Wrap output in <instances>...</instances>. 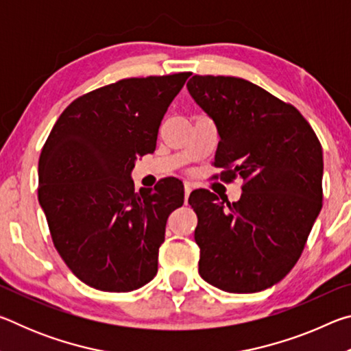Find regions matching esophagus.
Returning <instances> with one entry per match:
<instances>
[{
  "instance_id": "1",
  "label": "esophagus",
  "mask_w": 351,
  "mask_h": 351,
  "mask_svg": "<svg viewBox=\"0 0 351 351\" xmlns=\"http://www.w3.org/2000/svg\"><path fill=\"white\" fill-rule=\"evenodd\" d=\"M192 189H193L192 184H190V182H184V195H186V203H187V199H189L190 192H192Z\"/></svg>"
}]
</instances>
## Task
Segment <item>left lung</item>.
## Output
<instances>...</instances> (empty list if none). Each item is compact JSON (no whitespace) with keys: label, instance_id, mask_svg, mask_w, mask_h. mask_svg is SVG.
<instances>
[{"label":"left lung","instance_id":"8db88e82","mask_svg":"<svg viewBox=\"0 0 351 351\" xmlns=\"http://www.w3.org/2000/svg\"><path fill=\"white\" fill-rule=\"evenodd\" d=\"M187 90L215 122V167L243 181L237 203L193 190L199 276L228 293H258L293 269L322 209V147L310 123L239 77L193 75Z\"/></svg>","mask_w":351,"mask_h":351}]
</instances>
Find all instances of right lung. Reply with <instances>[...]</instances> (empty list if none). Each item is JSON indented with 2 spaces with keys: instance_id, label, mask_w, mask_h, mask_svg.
I'll list each match as a JSON object with an SVG mask.
<instances>
[{
  "instance_id": "1",
  "label": "right lung",
  "mask_w": 351,
  "mask_h": 351,
  "mask_svg": "<svg viewBox=\"0 0 351 351\" xmlns=\"http://www.w3.org/2000/svg\"><path fill=\"white\" fill-rule=\"evenodd\" d=\"M190 73L123 79L75 99L38 161V201L60 257L88 287L128 293L158 272L167 218L184 203L180 180L134 192L138 156Z\"/></svg>"
}]
</instances>
